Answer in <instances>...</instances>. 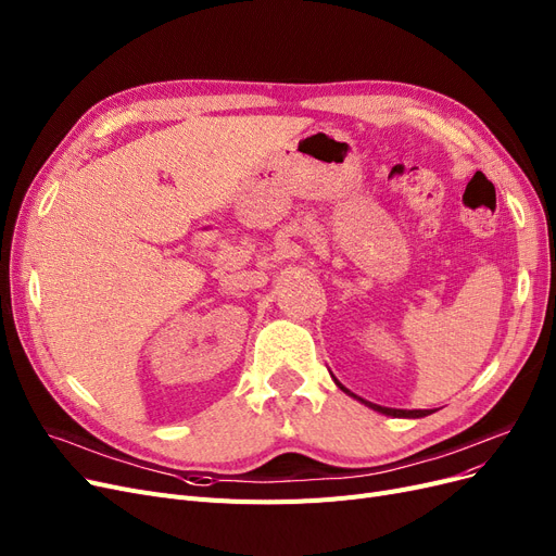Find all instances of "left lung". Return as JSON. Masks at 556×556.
<instances>
[{
	"mask_svg": "<svg viewBox=\"0 0 556 556\" xmlns=\"http://www.w3.org/2000/svg\"><path fill=\"white\" fill-rule=\"evenodd\" d=\"M337 382V380H334ZM339 384V382H337ZM341 387V384H339ZM345 394H351L348 392L345 387H341ZM351 396H355V394H351ZM357 399V396H355ZM362 403H366L368 407H374V409H378V413H382V415H389V417H413V419H419V417H426V415H430L433 413V409H394V407H382V405H376V403H368V401H364V399H359Z\"/></svg>",
	"mask_w": 556,
	"mask_h": 556,
	"instance_id": "obj_1",
	"label": "left lung"
}]
</instances>
